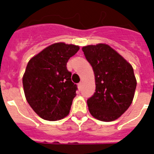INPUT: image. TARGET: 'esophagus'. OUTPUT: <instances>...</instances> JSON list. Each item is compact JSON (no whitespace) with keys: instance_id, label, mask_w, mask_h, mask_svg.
I'll return each instance as SVG.
<instances>
[{"instance_id":"1","label":"esophagus","mask_w":154,"mask_h":154,"mask_svg":"<svg viewBox=\"0 0 154 154\" xmlns=\"http://www.w3.org/2000/svg\"><path fill=\"white\" fill-rule=\"evenodd\" d=\"M77 85H78V89H79V90H81V89H82V82H80L79 84Z\"/></svg>"}]
</instances>
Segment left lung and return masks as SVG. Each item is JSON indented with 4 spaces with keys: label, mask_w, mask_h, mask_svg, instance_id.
<instances>
[{
    "label": "left lung",
    "mask_w": 154,
    "mask_h": 154,
    "mask_svg": "<svg viewBox=\"0 0 154 154\" xmlns=\"http://www.w3.org/2000/svg\"><path fill=\"white\" fill-rule=\"evenodd\" d=\"M95 76L96 89L87 100L89 112L102 122L117 119L130 106L137 81L134 69L108 45L82 48Z\"/></svg>",
    "instance_id": "obj_1"
}]
</instances>
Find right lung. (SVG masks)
Here are the masks:
<instances>
[{
    "instance_id": "1",
    "label": "right lung",
    "mask_w": 154,
    "mask_h": 154,
    "mask_svg": "<svg viewBox=\"0 0 154 154\" xmlns=\"http://www.w3.org/2000/svg\"><path fill=\"white\" fill-rule=\"evenodd\" d=\"M79 49L55 43L28 63L22 80L24 92L28 103L42 119L58 121L69 114L77 86L71 81L72 72L66 65Z\"/></svg>"
}]
</instances>
